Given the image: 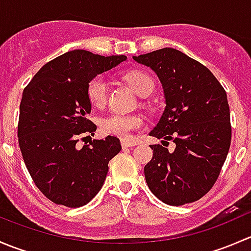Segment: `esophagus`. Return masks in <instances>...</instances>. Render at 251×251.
<instances>
[{"instance_id":"1","label":"esophagus","mask_w":251,"mask_h":251,"mask_svg":"<svg viewBox=\"0 0 251 251\" xmlns=\"http://www.w3.org/2000/svg\"><path fill=\"white\" fill-rule=\"evenodd\" d=\"M136 142L133 141H128V140H121V146L123 148H128V147H135L136 146Z\"/></svg>"}]
</instances>
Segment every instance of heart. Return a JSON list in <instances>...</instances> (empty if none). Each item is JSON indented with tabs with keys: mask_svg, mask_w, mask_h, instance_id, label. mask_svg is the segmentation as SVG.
Here are the masks:
<instances>
[{
	"mask_svg": "<svg viewBox=\"0 0 251 251\" xmlns=\"http://www.w3.org/2000/svg\"><path fill=\"white\" fill-rule=\"evenodd\" d=\"M126 80L132 90L140 96L151 92L154 88L153 78L140 70L128 73ZM87 95L88 100L93 105L100 107L104 104L108 95V80L105 76L97 75L93 77L87 86ZM142 126H143V120L141 116L132 115V114L110 113L100 120V131L104 135L119 136L124 138L128 137L132 131L138 130Z\"/></svg>",
	"mask_w": 251,
	"mask_h": 251,
	"instance_id": "heart-1",
	"label": "heart"
}]
</instances>
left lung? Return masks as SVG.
<instances>
[{"label": "left lung", "instance_id": "obj_1", "mask_svg": "<svg viewBox=\"0 0 251 251\" xmlns=\"http://www.w3.org/2000/svg\"><path fill=\"white\" fill-rule=\"evenodd\" d=\"M160 80L165 108L149 136L173 140L174 151L151 144L153 158L144 166L151 193L179 206L205 196L219 177L231 146L227 93L211 72L175 48L133 55Z\"/></svg>", "mask_w": 251, "mask_h": 251}]
</instances>
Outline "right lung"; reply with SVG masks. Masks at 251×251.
<instances>
[{
  "mask_svg": "<svg viewBox=\"0 0 251 251\" xmlns=\"http://www.w3.org/2000/svg\"><path fill=\"white\" fill-rule=\"evenodd\" d=\"M126 55L103 57L74 50L54 58L23 91L18 138L23 159L37 188L53 203L80 207L102 188L119 138L108 136L78 148V135H95L87 86Z\"/></svg>",
  "mask_w": 251,
  "mask_h": 251,
  "instance_id": "right-lung-1",
  "label": "right lung"
}]
</instances>
